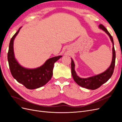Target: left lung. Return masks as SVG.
<instances>
[{
  "instance_id": "left-lung-1",
  "label": "left lung",
  "mask_w": 122,
  "mask_h": 122,
  "mask_svg": "<svg viewBox=\"0 0 122 122\" xmlns=\"http://www.w3.org/2000/svg\"><path fill=\"white\" fill-rule=\"evenodd\" d=\"M99 29L104 31L107 35L111 40L112 44V61L109 68L106 71L99 74L88 77L86 78H81L77 75L75 70V64L73 59L71 58V73L76 83L79 86L86 88L87 89L96 90L100 87L103 84H104L110 79L113 73L114 66L116 61V52L114 48V43L112 36L107 30V29L102 24L99 26Z\"/></svg>"
}]
</instances>
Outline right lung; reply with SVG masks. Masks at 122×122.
<instances>
[{
  "instance_id": "1",
  "label": "right lung",
  "mask_w": 122,
  "mask_h": 122,
  "mask_svg": "<svg viewBox=\"0 0 122 122\" xmlns=\"http://www.w3.org/2000/svg\"><path fill=\"white\" fill-rule=\"evenodd\" d=\"M21 27L19 28L10 41L8 53L9 67L13 77L18 82L28 89H36L44 86L51 79L54 64L62 56L59 55L49 58L43 65L35 69L26 68L20 65L15 57L14 41Z\"/></svg>"
}]
</instances>
